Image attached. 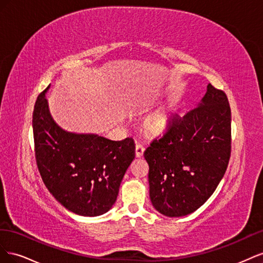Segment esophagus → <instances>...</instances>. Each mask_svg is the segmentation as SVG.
<instances>
[{
    "mask_svg": "<svg viewBox=\"0 0 263 263\" xmlns=\"http://www.w3.org/2000/svg\"><path fill=\"white\" fill-rule=\"evenodd\" d=\"M144 153H145V147L141 144H139V142H137L136 148H135V155H136L137 158H141L144 156Z\"/></svg>",
    "mask_w": 263,
    "mask_h": 263,
    "instance_id": "obj_1",
    "label": "esophagus"
}]
</instances>
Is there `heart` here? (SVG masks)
<instances>
[{"label": "heart", "mask_w": 263, "mask_h": 263, "mask_svg": "<svg viewBox=\"0 0 263 263\" xmlns=\"http://www.w3.org/2000/svg\"><path fill=\"white\" fill-rule=\"evenodd\" d=\"M170 115L166 109H158L156 112L147 115L142 119L141 126L144 130L149 135H160L169 126Z\"/></svg>", "instance_id": "heart-1"}]
</instances>
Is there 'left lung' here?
<instances>
[{"instance_id":"left-lung-1","label":"left lung","mask_w":263,"mask_h":263,"mask_svg":"<svg viewBox=\"0 0 263 263\" xmlns=\"http://www.w3.org/2000/svg\"><path fill=\"white\" fill-rule=\"evenodd\" d=\"M232 150V113L224 91L208 85L184 116L176 115L161 138L145 151L154 208L168 217L195 212L224 177Z\"/></svg>"}]
</instances>
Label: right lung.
<instances>
[{"label":"right lung","instance_id":"right-lung-1","mask_svg":"<svg viewBox=\"0 0 263 263\" xmlns=\"http://www.w3.org/2000/svg\"><path fill=\"white\" fill-rule=\"evenodd\" d=\"M33 113L35 157L52 196L81 216H99L114 205L126 170L135 159L133 138L114 141L95 134L63 130L52 119L45 94Z\"/></svg>","mask_w":263,"mask_h":263}]
</instances>
